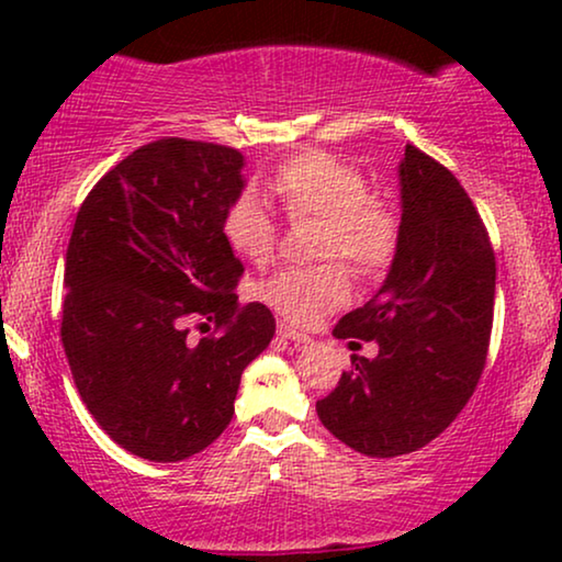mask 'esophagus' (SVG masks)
Listing matches in <instances>:
<instances>
[{"instance_id":"1","label":"esophagus","mask_w":562,"mask_h":562,"mask_svg":"<svg viewBox=\"0 0 562 562\" xmlns=\"http://www.w3.org/2000/svg\"><path fill=\"white\" fill-rule=\"evenodd\" d=\"M276 333H279L283 340H291V342H302V345H306L312 340L310 335H304V333H299V329H294V327H289V325H279V329H276Z\"/></svg>"}]
</instances>
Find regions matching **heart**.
I'll use <instances>...</instances> for the list:
<instances>
[{"label": "heart", "instance_id": "heart-1", "mask_svg": "<svg viewBox=\"0 0 562 562\" xmlns=\"http://www.w3.org/2000/svg\"><path fill=\"white\" fill-rule=\"evenodd\" d=\"M271 194L289 220H319L317 258H340L363 279L394 263L402 243V214L391 199L368 189L356 164L327 150H306L276 168ZM222 235L237 256L266 263L276 250V222L266 204L240 194L222 214ZM350 281L340 263L283 268L258 286V299L286 319L310 327L348 299Z\"/></svg>", "mask_w": 562, "mask_h": 562}]
</instances>
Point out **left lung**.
Wrapping results in <instances>:
<instances>
[{
	"mask_svg": "<svg viewBox=\"0 0 562 562\" xmlns=\"http://www.w3.org/2000/svg\"><path fill=\"white\" fill-rule=\"evenodd\" d=\"M402 243L371 302L345 314L337 340L379 342L352 356L317 402L329 432L371 458L406 456L432 442L473 396L494 325L496 258L488 229L460 181L406 145Z\"/></svg>",
	"mask_w": 562,
	"mask_h": 562,
	"instance_id": "8db88e82",
	"label": "left lung"
}]
</instances>
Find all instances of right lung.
<instances>
[{
	"label": "right lung",
	"instance_id": "right-lung-1",
	"mask_svg": "<svg viewBox=\"0 0 562 562\" xmlns=\"http://www.w3.org/2000/svg\"><path fill=\"white\" fill-rule=\"evenodd\" d=\"M240 168L229 145L160 137L106 171L76 214L60 342L91 417L137 458L176 463L217 440L245 366L276 333L266 304L237 302L243 263L222 235ZM194 318L215 335L191 346Z\"/></svg>",
	"mask_w": 562,
	"mask_h": 562
}]
</instances>
